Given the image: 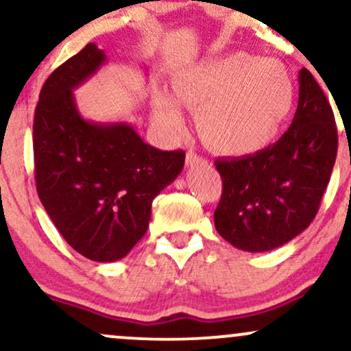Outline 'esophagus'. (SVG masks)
<instances>
[{
  "instance_id": "1",
  "label": "esophagus",
  "mask_w": 351,
  "mask_h": 351,
  "mask_svg": "<svg viewBox=\"0 0 351 351\" xmlns=\"http://www.w3.org/2000/svg\"><path fill=\"white\" fill-rule=\"evenodd\" d=\"M203 163H206V160H204L203 156H199L195 150H188L186 152V165H188V167H195V165H203Z\"/></svg>"
}]
</instances>
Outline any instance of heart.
<instances>
[{
  "label": "heart",
  "mask_w": 351,
  "mask_h": 351,
  "mask_svg": "<svg viewBox=\"0 0 351 351\" xmlns=\"http://www.w3.org/2000/svg\"><path fill=\"white\" fill-rule=\"evenodd\" d=\"M176 100L198 110V128L216 152L251 155L276 138L293 106V84L276 60L234 52L206 60L176 79ZM158 122L178 132L183 114L178 104L162 95L155 106Z\"/></svg>",
  "instance_id": "heart-1"
}]
</instances>
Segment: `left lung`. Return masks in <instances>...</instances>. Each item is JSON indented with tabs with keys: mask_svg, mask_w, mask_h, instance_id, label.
Listing matches in <instances>:
<instances>
[{
	"mask_svg": "<svg viewBox=\"0 0 351 351\" xmlns=\"http://www.w3.org/2000/svg\"><path fill=\"white\" fill-rule=\"evenodd\" d=\"M299 82L295 115L276 143L215 163L223 180L216 231L241 251H272L299 236L330 181L338 148L335 117L307 69H300Z\"/></svg>",
	"mask_w": 351,
	"mask_h": 351,
	"instance_id": "8db88e82",
	"label": "left lung"
}]
</instances>
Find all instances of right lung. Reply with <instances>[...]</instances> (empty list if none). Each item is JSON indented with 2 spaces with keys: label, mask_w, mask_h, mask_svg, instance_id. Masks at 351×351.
Listing matches in <instances>:
<instances>
[{
  "label": "right lung",
  "mask_w": 351,
  "mask_h": 351,
  "mask_svg": "<svg viewBox=\"0 0 351 351\" xmlns=\"http://www.w3.org/2000/svg\"><path fill=\"white\" fill-rule=\"evenodd\" d=\"M107 62L94 43L47 77L34 112V176L44 209L72 249L122 259L148 229L152 203L183 170L184 152L145 143L125 122L79 114L74 88Z\"/></svg>",
  "instance_id": "add662e5"
}]
</instances>
